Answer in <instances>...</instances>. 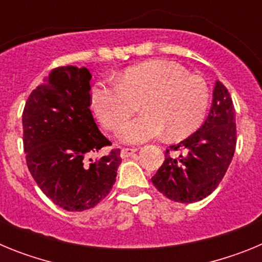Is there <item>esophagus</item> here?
I'll use <instances>...</instances> for the list:
<instances>
[{
    "label": "esophagus",
    "instance_id": "1",
    "mask_svg": "<svg viewBox=\"0 0 262 262\" xmlns=\"http://www.w3.org/2000/svg\"><path fill=\"white\" fill-rule=\"evenodd\" d=\"M136 151H138L136 148H123V149L120 151V156H122V159H127V157H129L131 155L135 154Z\"/></svg>",
    "mask_w": 262,
    "mask_h": 262
}]
</instances>
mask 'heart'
<instances>
[{"label":"heart","instance_id":"b5f03b06","mask_svg":"<svg viewBox=\"0 0 262 262\" xmlns=\"http://www.w3.org/2000/svg\"><path fill=\"white\" fill-rule=\"evenodd\" d=\"M143 98V114L126 120L119 138L140 144L160 138L190 134L205 119L210 93L202 77L168 60H151L126 71L115 82L99 81L90 89V105L99 122L114 131Z\"/></svg>","mask_w":262,"mask_h":262}]
</instances>
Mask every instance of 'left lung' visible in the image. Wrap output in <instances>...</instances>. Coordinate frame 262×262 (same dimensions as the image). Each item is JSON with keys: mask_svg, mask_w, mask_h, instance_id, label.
Returning a JSON list of instances; mask_svg holds the SVG:
<instances>
[{"mask_svg": "<svg viewBox=\"0 0 262 262\" xmlns=\"http://www.w3.org/2000/svg\"><path fill=\"white\" fill-rule=\"evenodd\" d=\"M209 117L198 131L170 145L152 177L161 194L180 203L203 200L221 184L236 147L235 107L227 88L216 81Z\"/></svg>", "mask_w": 262, "mask_h": 262, "instance_id": "1", "label": "left lung"}]
</instances>
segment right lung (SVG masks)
I'll use <instances>...</instances> for the list:
<instances>
[{
    "label": "right lung",
    "mask_w": 262,
    "mask_h": 262,
    "mask_svg": "<svg viewBox=\"0 0 262 262\" xmlns=\"http://www.w3.org/2000/svg\"><path fill=\"white\" fill-rule=\"evenodd\" d=\"M89 69L59 67L31 92L23 108V148L29 170L41 191L67 211H84L110 193L120 161L90 110Z\"/></svg>",
    "instance_id": "1"
}]
</instances>
